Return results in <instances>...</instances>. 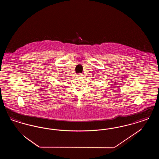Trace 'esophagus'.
I'll return each mask as SVG.
<instances>
[{
  "instance_id": "34e87169",
  "label": "esophagus",
  "mask_w": 159,
  "mask_h": 159,
  "mask_svg": "<svg viewBox=\"0 0 159 159\" xmlns=\"http://www.w3.org/2000/svg\"><path fill=\"white\" fill-rule=\"evenodd\" d=\"M77 76H83V75H82V74H80H80H78V75H77Z\"/></svg>"
}]
</instances>
